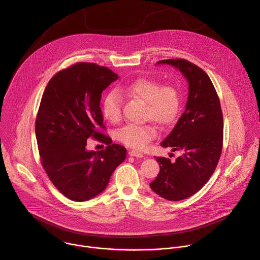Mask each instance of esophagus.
<instances>
[{
    "label": "esophagus",
    "instance_id": "34e87169",
    "mask_svg": "<svg viewBox=\"0 0 260 260\" xmlns=\"http://www.w3.org/2000/svg\"><path fill=\"white\" fill-rule=\"evenodd\" d=\"M128 154L129 156H133V157H144V154L138 150H129Z\"/></svg>",
    "mask_w": 260,
    "mask_h": 260
}]
</instances>
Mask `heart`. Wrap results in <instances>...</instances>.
Returning a JSON list of instances; mask_svg holds the SVG:
<instances>
[{"instance_id":"heart-1","label":"heart","mask_w":260,"mask_h":260,"mask_svg":"<svg viewBox=\"0 0 260 260\" xmlns=\"http://www.w3.org/2000/svg\"><path fill=\"white\" fill-rule=\"evenodd\" d=\"M127 95L137 98L146 103L145 117L169 125L179 116L181 98L176 87L162 86L153 79L140 78L119 88ZM102 111L104 117L112 123L121 118V96L117 90H111L103 101ZM117 139L123 144L142 149L156 137V129L151 124H127L117 132Z\"/></svg>"}]
</instances>
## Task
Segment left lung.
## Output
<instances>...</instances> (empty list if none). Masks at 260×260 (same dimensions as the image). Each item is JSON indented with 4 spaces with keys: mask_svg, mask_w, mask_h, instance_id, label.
<instances>
[{
    "mask_svg": "<svg viewBox=\"0 0 260 260\" xmlns=\"http://www.w3.org/2000/svg\"><path fill=\"white\" fill-rule=\"evenodd\" d=\"M156 64L174 67L188 83L184 112L160 143L182 155L174 162L155 157L160 170L150 183L156 194L177 202L197 193L214 173L222 151L223 116L214 85L201 68L182 58L159 60Z\"/></svg>",
    "mask_w": 260,
    "mask_h": 260,
    "instance_id": "1",
    "label": "left lung"
}]
</instances>
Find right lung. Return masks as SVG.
<instances>
[{"label": "right lung", "mask_w": 260, "mask_h": 260, "mask_svg": "<svg viewBox=\"0 0 260 260\" xmlns=\"http://www.w3.org/2000/svg\"><path fill=\"white\" fill-rule=\"evenodd\" d=\"M118 75L106 67L78 62L50 79L36 119L41 162L54 186L68 199L88 201L103 192L126 149L99 132L104 128L102 92ZM106 142L105 151L86 148L90 137Z\"/></svg>", "instance_id": "add662e5"}]
</instances>
